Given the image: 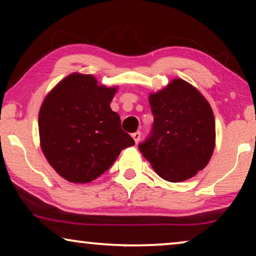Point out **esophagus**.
<instances>
[{
    "label": "esophagus",
    "instance_id": "1",
    "mask_svg": "<svg viewBox=\"0 0 256 256\" xmlns=\"http://www.w3.org/2000/svg\"><path fill=\"white\" fill-rule=\"evenodd\" d=\"M132 138H134V141H135L136 143H138L140 140H141V132H134V134H132Z\"/></svg>",
    "mask_w": 256,
    "mask_h": 256
}]
</instances>
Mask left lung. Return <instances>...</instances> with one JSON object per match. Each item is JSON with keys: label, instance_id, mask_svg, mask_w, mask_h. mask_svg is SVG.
I'll return each instance as SVG.
<instances>
[{"label": "left lung", "instance_id": "1", "mask_svg": "<svg viewBox=\"0 0 256 256\" xmlns=\"http://www.w3.org/2000/svg\"><path fill=\"white\" fill-rule=\"evenodd\" d=\"M152 128L140 152L163 180L183 182L208 166L216 142L213 112L205 98L182 79L150 94Z\"/></svg>", "mask_w": 256, "mask_h": 256}]
</instances>
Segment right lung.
Instances as JSON below:
<instances>
[{"instance_id":"obj_1","label":"right lung","mask_w":256,"mask_h":256,"mask_svg":"<svg viewBox=\"0 0 256 256\" xmlns=\"http://www.w3.org/2000/svg\"><path fill=\"white\" fill-rule=\"evenodd\" d=\"M115 92L93 76L72 73L45 98L38 118L42 150L66 180L92 182L135 144L110 106Z\"/></svg>"}]
</instances>
